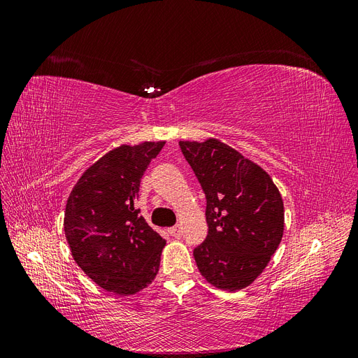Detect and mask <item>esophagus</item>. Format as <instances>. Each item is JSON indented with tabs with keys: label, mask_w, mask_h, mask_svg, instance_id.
I'll use <instances>...</instances> for the list:
<instances>
[{
	"label": "esophagus",
	"mask_w": 358,
	"mask_h": 358,
	"mask_svg": "<svg viewBox=\"0 0 358 358\" xmlns=\"http://www.w3.org/2000/svg\"><path fill=\"white\" fill-rule=\"evenodd\" d=\"M169 233H170V236L175 237V239H180V236H182V230L179 225L171 227V229H169Z\"/></svg>",
	"instance_id": "obj_1"
}]
</instances>
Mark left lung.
I'll return each mask as SVG.
<instances>
[{
  "instance_id": "1",
  "label": "left lung",
  "mask_w": 358,
  "mask_h": 358,
  "mask_svg": "<svg viewBox=\"0 0 358 358\" xmlns=\"http://www.w3.org/2000/svg\"><path fill=\"white\" fill-rule=\"evenodd\" d=\"M179 146L206 196L209 231L194 249L197 267L216 288L242 289L263 272L282 239V197L262 167L220 140Z\"/></svg>"
}]
</instances>
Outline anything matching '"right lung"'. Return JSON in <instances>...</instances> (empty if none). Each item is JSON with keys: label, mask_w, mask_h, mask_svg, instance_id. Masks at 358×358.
Masks as SVG:
<instances>
[{"label": "right lung", "mask_w": 358, "mask_h": 358, "mask_svg": "<svg viewBox=\"0 0 358 358\" xmlns=\"http://www.w3.org/2000/svg\"><path fill=\"white\" fill-rule=\"evenodd\" d=\"M166 142L122 145L86 170L66 206L64 231L74 262L96 285L119 296L155 279L166 241L136 209L143 173Z\"/></svg>", "instance_id": "obj_1"}]
</instances>
